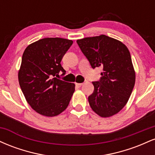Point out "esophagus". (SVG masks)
I'll list each match as a JSON object with an SVG mask.
<instances>
[{"instance_id":"34e87169","label":"esophagus","mask_w":155,"mask_h":155,"mask_svg":"<svg viewBox=\"0 0 155 155\" xmlns=\"http://www.w3.org/2000/svg\"><path fill=\"white\" fill-rule=\"evenodd\" d=\"M82 83H76V86L78 87H80L82 86Z\"/></svg>"}]
</instances>
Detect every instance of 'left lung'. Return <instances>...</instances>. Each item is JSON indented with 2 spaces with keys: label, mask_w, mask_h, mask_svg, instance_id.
<instances>
[{
  "label": "left lung",
  "mask_w": 155,
  "mask_h": 155,
  "mask_svg": "<svg viewBox=\"0 0 155 155\" xmlns=\"http://www.w3.org/2000/svg\"><path fill=\"white\" fill-rule=\"evenodd\" d=\"M76 42L92 68H103L101 79L92 81L94 92L88 97L90 107L101 117L116 114L128 101L136 81L128 49L122 42L106 35Z\"/></svg>",
  "instance_id": "1"
}]
</instances>
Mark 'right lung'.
<instances>
[{
	"label": "right lung",
	"mask_w": 155,
	"mask_h": 155,
	"mask_svg": "<svg viewBox=\"0 0 155 155\" xmlns=\"http://www.w3.org/2000/svg\"><path fill=\"white\" fill-rule=\"evenodd\" d=\"M73 41L45 38L28 45L18 72L19 86L27 102L37 113L55 117L66 109L75 84L57 79L65 74L60 62Z\"/></svg>",
	"instance_id": "1"
}]
</instances>
